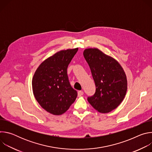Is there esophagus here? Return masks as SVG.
Listing matches in <instances>:
<instances>
[{"label": "esophagus", "instance_id": "34e87169", "mask_svg": "<svg viewBox=\"0 0 152 152\" xmlns=\"http://www.w3.org/2000/svg\"><path fill=\"white\" fill-rule=\"evenodd\" d=\"M83 94V92L82 91H78V93H77V95H78V96L79 97V96H82Z\"/></svg>", "mask_w": 152, "mask_h": 152}]
</instances>
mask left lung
I'll return each mask as SVG.
<instances>
[{
    "label": "left lung",
    "mask_w": 152,
    "mask_h": 152,
    "mask_svg": "<svg viewBox=\"0 0 152 152\" xmlns=\"http://www.w3.org/2000/svg\"><path fill=\"white\" fill-rule=\"evenodd\" d=\"M83 54L96 85L94 94L87 100L98 112H111L125 97L127 87L126 74L115 59L98 49H86Z\"/></svg>",
    "instance_id": "8db88e82"
}]
</instances>
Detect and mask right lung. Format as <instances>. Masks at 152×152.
I'll use <instances>...</instances> for the list:
<instances>
[{"instance_id":"obj_1","label":"right lung","mask_w":152,"mask_h":152,"mask_svg":"<svg viewBox=\"0 0 152 152\" xmlns=\"http://www.w3.org/2000/svg\"><path fill=\"white\" fill-rule=\"evenodd\" d=\"M78 48L61 50L43 61L32 79L34 95L40 106L53 115L66 113L77 93L70 83L67 67Z\"/></svg>"}]
</instances>
